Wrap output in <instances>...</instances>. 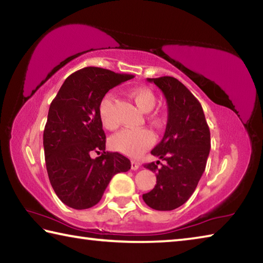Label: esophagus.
Returning a JSON list of instances; mask_svg holds the SVG:
<instances>
[{
	"label": "esophagus",
	"instance_id": "esophagus-1",
	"mask_svg": "<svg viewBox=\"0 0 263 263\" xmlns=\"http://www.w3.org/2000/svg\"><path fill=\"white\" fill-rule=\"evenodd\" d=\"M140 162L139 161H136V160H132L131 161V168L133 169V171H137V169L140 168Z\"/></svg>",
	"mask_w": 263,
	"mask_h": 263
}]
</instances>
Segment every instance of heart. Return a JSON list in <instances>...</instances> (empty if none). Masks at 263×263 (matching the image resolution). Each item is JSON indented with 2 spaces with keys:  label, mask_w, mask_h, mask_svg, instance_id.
I'll list each match as a JSON object with an SVG mask.
<instances>
[{
  "label": "heart",
  "mask_w": 263,
  "mask_h": 263,
  "mask_svg": "<svg viewBox=\"0 0 263 263\" xmlns=\"http://www.w3.org/2000/svg\"><path fill=\"white\" fill-rule=\"evenodd\" d=\"M128 96L135 102L136 105L142 112H149L157 104V97L149 88L135 87L128 89ZM114 97L105 95L102 97L99 105V115L103 126L108 130H115L117 122L114 117ZM155 124L159 123L158 118H153ZM154 142V135L147 128L140 130H125L119 131L111 138L110 145L115 151L121 152L131 158H139L147 151Z\"/></svg>",
  "instance_id": "obj_1"
}]
</instances>
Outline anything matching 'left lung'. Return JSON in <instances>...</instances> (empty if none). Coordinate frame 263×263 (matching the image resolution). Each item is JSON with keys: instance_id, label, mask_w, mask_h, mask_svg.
Masks as SVG:
<instances>
[{"instance_id": "obj_1", "label": "left lung", "mask_w": 263, "mask_h": 263, "mask_svg": "<svg viewBox=\"0 0 263 263\" xmlns=\"http://www.w3.org/2000/svg\"><path fill=\"white\" fill-rule=\"evenodd\" d=\"M161 89L167 101L168 121L162 140L152 149L164 161L145 167L157 173V184L142 199L149 208L171 211L184 204L197 186L210 153V130L198 100L172 77L147 79Z\"/></svg>"}]
</instances>
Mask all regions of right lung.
Instances as JSON below:
<instances>
[{"label":"right lung","mask_w":263,"mask_h":263,"mask_svg":"<svg viewBox=\"0 0 263 263\" xmlns=\"http://www.w3.org/2000/svg\"><path fill=\"white\" fill-rule=\"evenodd\" d=\"M132 78L104 68H82L65 80L52 101L43 137L46 169L53 190L69 208L96 205L112 176L131 168L121 153L105 152L99 105L110 89ZM92 152L101 155L92 159Z\"/></svg>","instance_id":"right-lung-1"}]
</instances>
